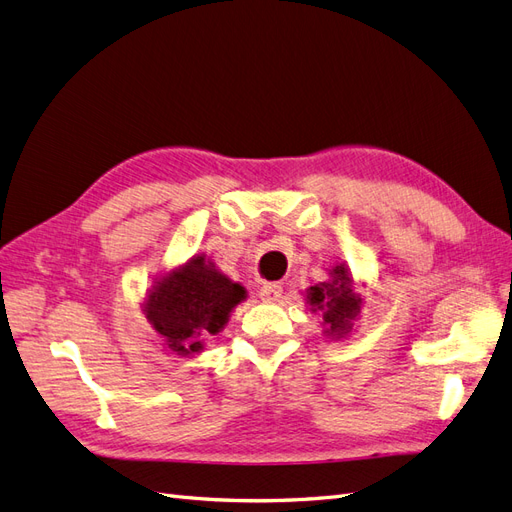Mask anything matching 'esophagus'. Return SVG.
<instances>
[{
	"label": "esophagus",
	"instance_id": "1",
	"mask_svg": "<svg viewBox=\"0 0 512 512\" xmlns=\"http://www.w3.org/2000/svg\"><path fill=\"white\" fill-rule=\"evenodd\" d=\"M282 297V284L280 282H265L260 286V299L267 303H275L280 301Z\"/></svg>",
	"mask_w": 512,
	"mask_h": 512
}]
</instances>
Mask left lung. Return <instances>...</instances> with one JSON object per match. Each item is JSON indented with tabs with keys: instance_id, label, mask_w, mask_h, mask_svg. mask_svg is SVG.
I'll return each instance as SVG.
<instances>
[{
	"instance_id": "left-lung-1",
	"label": "left lung",
	"mask_w": 512,
	"mask_h": 512,
	"mask_svg": "<svg viewBox=\"0 0 512 512\" xmlns=\"http://www.w3.org/2000/svg\"><path fill=\"white\" fill-rule=\"evenodd\" d=\"M331 280L307 288V303L312 312L322 314V327L327 337H344L352 331V322L361 314L363 299L354 292L350 269L337 265L329 271Z\"/></svg>"
}]
</instances>
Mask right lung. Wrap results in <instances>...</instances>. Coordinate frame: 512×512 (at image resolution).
<instances>
[{"label":"right lung","instance_id":"right-lung-1","mask_svg":"<svg viewBox=\"0 0 512 512\" xmlns=\"http://www.w3.org/2000/svg\"><path fill=\"white\" fill-rule=\"evenodd\" d=\"M245 297L241 284L228 280L205 256H194L153 282L143 312L170 352L194 356L209 335L226 327Z\"/></svg>","mask_w":512,"mask_h":512}]
</instances>
